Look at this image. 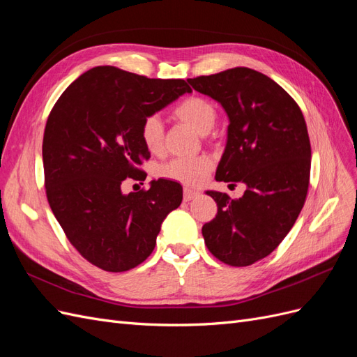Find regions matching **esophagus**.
I'll list each match as a JSON object with an SVG mask.
<instances>
[{"label": "esophagus", "mask_w": 357, "mask_h": 357, "mask_svg": "<svg viewBox=\"0 0 357 357\" xmlns=\"http://www.w3.org/2000/svg\"><path fill=\"white\" fill-rule=\"evenodd\" d=\"M199 195V192L195 189H190V188H185L183 189V199L185 201H192L193 198H197Z\"/></svg>", "instance_id": "esophagus-1"}]
</instances>
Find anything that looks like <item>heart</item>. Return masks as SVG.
Returning a JSON list of instances; mask_svg holds the SVG:
<instances>
[{
	"label": "heart",
	"mask_w": 357,
	"mask_h": 357,
	"mask_svg": "<svg viewBox=\"0 0 357 357\" xmlns=\"http://www.w3.org/2000/svg\"><path fill=\"white\" fill-rule=\"evenodd\" d=\"M172 116L177 121L185 122L199 134L210 132L218 121V110L213 102L202 96H188L181 100L174 109ZM139 138L144 147L152 153H159L164 144V125L156 116L146 117L139 126ZM213 162L208 156L198 158H176L159 168L160 177L174 180L183 185L195 186L208 177Z\"/></svg>",
	"instance_id": "heart-1"
}]
</instances>
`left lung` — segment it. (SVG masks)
Returning <instances> with one entry per match:
<instances>
[{
  "label": "left lung",
  "instance_id": "1",
  "mask_svg": "<svg viewBox=\"0 0 357 357\" xmlns=\"http://www.w3.org/2000/svg\"><path fill=\"white\" fill-rule=\"evenodd\" d=\"M188 82L220 102L229 117L215 180L245 185L238 199L207 192L218 214L202 226L204 241L223 264L248 266L275 250L304 207L311 168L305 119L282 86L252 68Z\"/></svg>",
  "mask_w": 357,
  "mask_h": 357
}]
</instances>
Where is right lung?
Here are the masks:
<instances>
[{
  "label": "right lung",
  "mask_w": 357,
  "mask_h": 357,
  "mask_svg": "<svg viewBox=\"0 0 357 357\" xmlns=\"http://www.w3.org/2000/svg\"><path fill=\"white\" fill-rule=\"evenodd\" d=\"M185 92L192 89L181 79L95 67L63 91L47 117L43 167L49 205L75 250L104 271L143 264L167 214L181 204L177 181L153 180L128 195L122 183L147 177L139 168L150 158L139 138L144 119Z\"/></svg>",
  "instance_id": "add662e5"
}]
</instances>
